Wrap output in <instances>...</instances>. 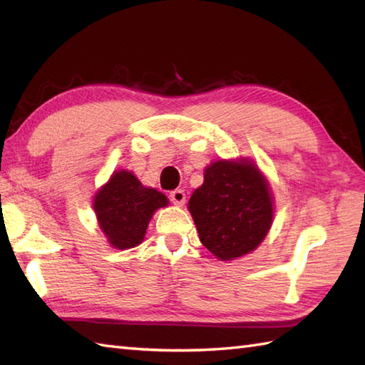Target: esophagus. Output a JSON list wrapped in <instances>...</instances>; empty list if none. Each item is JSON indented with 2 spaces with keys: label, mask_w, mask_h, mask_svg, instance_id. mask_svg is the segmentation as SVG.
Segmentation results:
<instances>
[{
  "label": "esophagus",
  "mask_w": 365,
  "mask_h": 365,
  "mask_svg": "<svg viewBox=\"0 0 365 365\" xmlns=\"http://www.w3.org/2000/svg\"><path fill=\"white\" fill-rule=\"evenodd\" d=\"M170 200L178 207H182L185 204V200H187V195H185L183 190H174L170 192Z\"/></svg>",
  "instance_id": "esophagus-1"
}]
</instances>
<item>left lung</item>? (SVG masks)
Segmentation results:
<instances>
[{
  "instance_id": "8db88e82",
  "label": "left lung",
  "mask_w": 365,
  "mask_h": 365,
  "mask_svg": "<svg viewBox=\"0 0 365 365\" xmlns=\"http://www.w3.org/2000/svg\"><path fill=\"white\" fill-rule=\"evenodd\" d=\"M188 210L202 245L227 262L257 250L273 224L274 202L267 177L252 160H218L205 168Z\"/></svg>"
}]
</instances>
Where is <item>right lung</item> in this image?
<instances>
[{"mask_svg": "<svg viewBox=\"0 0 365 365\" xmlns=\"http://www.w3.org/2000/svg\"><path fill=\"white\" fill-rule=\"evenodd\" d=\"M168 205L169 199L163 192L144 187L127 169L114 170L94 196L98 227L115 250L141 245L153 213Z\"/></svg>", "mask_w": 365, "mask_h": 365, "instance_id": "1", "label": "right lung"}]
</instances>
